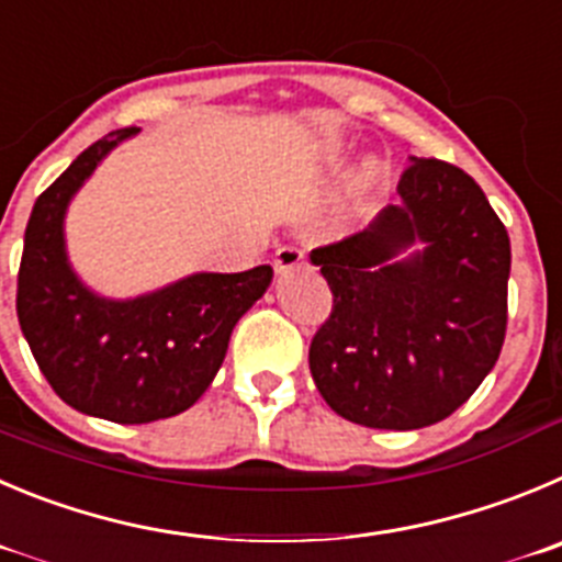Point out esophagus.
<instances>
[{"mask_svg": "<svg viewBox=\"0 0 562 562\" xmlns=\"http://www.w3.org/2000/svg\"><path fill=\"white\" fill-rule=\"evenodd\" d=\"M302 263H305V255H302V249H296V246H282V249H277L274 271L280 277L291 274V271H296Z\"/></svg>", "mask_w": 562, "mask_h": 562, "instance_id": "obj_1", "label": "esophagus"}]
</instances>
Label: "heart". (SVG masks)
Wrapping results in <instances>:
<instances>
[{
    "mask_svg": "<svg viewBox=\"0 0 562 562\" xmlns=\"http://www.w3.org/2000/svg\"><path fill=\"white\" fill-rule=\"evenodd\" d=\"M385 162L380 160H369L360 169V175L355 177L352 188H349V216H360L366 210V202H369L371 196H374L376 188L382 186V180H385Z\"/></svg>",
    "mask_w": 562,
    "mask_h": 562,
    "instance_id": "1",
    "label": "heart"
}]
</instances>
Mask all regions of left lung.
<instances>
[{
    "instance_id": "obj_1",
    "label": "left lung",
    "mask_w": 562,
    "mask_h": 562,
    "mask_svg": "<svg viewBox=\"0 0 562 562\" xmlns=\"http://www.w3.org/2000/svg\"><path fill=\"white\" fill-rule=\"evenodd\" d=\"M400 204L311 251L333 313L311 344L318 393L346 422L418 429L452 416L505 344L510 238L482 188L411 157Z\"/></svg>"
}]
</instances>
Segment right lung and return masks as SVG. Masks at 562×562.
<instances>
[{
  "label": "right lung",
  "instance_id": "add662e5",
  "mask_svg": "<svg viewBox=\"0 0 562 562\" xmlns=\"http://www.w3.org/2000/svg\"><path fill=\"white\" fill-rule=\"evenodd\" d=\"M138 133L115 130L88 146L38 196L19 269L21 333L66 405L115 424L188 411L207 391L238 318L271 285V266L196 271L157 291L110 299L82 282L66 249V213L99 162Z\"/></svg>",
  "mask_w": 562,
  "mask_h": 562
}]
</instances>
